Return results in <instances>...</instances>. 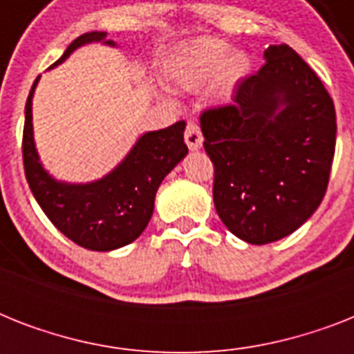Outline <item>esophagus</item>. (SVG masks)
<instances>
[{
  "label": "esophagus",
  "instance_id": "34e87169",
  "mask_svg": "<svg viewBox=\"0 0 354 354\" xmlns=\"http://www.w3.org/2000/svg\"><path fill=\"white\" fill-rule=\"evenodd\" d=\"M185 143H187V147L191 150L202 149L204 138H202V132H200V127L196 122H187V127H185Z\"/></svg>",
  "mask_w": 354,
  "mask_h": 354
}]
</instances>
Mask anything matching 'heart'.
Returning <instances> with one entry per match:
<instances>
[{
  "label": "heart",
  "instance_id": "b5f03b06",
  "mask_svg": "<svg viewBox=\"0 0 354 354\" xmlns=\"http://www.w3.org/2000/svg\"><path fill=\"white\" fill-rule=\"evenodd\" d=\"M230 46L224 40L218 38H202L189 49L176 68L172 71V77L178 84L187 88V90H196L207 80L213 79L215 73H218V86L222 91H232L250 69V58L241 51H235L232 55Z\"/></svg>",
  "mask_w": 354,
  "mask_h": 354
}]
</instances>
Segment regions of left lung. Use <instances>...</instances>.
I'll return each mask as SVG.
<instances>
[{
  "instance_id": "8db88e82",
  "label": "left lung",
  "mask_w": 354,
  "mask_h": 354,
  "mask_svg": "<svg viewBox=\"0 0 354 354\" xmlns=\"http://www.w3.org/2000/svg\"><path fill=\"white\" fill-rule=\"evenodd\" d=\"M233 102L200 115L221 221L250 244L290 235L318 209L336 145L335 102L290 46H270Z\"/></svg>"
}]
</instances>
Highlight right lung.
<instances>
[{"label": "right lung", "mask_w": 354, "mask_h": 354, "mask_svg": "<svg viewBox=\"0 0 354 354\" xmlns=\"http://www.w3.org/2000/svg\"><path fill=\"white\" fill-rule=\"evenodd\" d=\"M104 38L106 32L97 30L79 36L53 66L64 62L69 53L82 44ZM104 44L113 46L110 40ZM38 79L30 88L25 104L21 141L25 178L36 202L64 235L86 250L110 252L127 246L149 224L154 211L156 191L163 178L187 154V145L183 143L185 122L178 121L163 130L141 136L121 165L99 182L86 185L60 183L44 171L32 141L30 106Z\"/></svg>", "instance_id": "obj_1"}]
</instances>
